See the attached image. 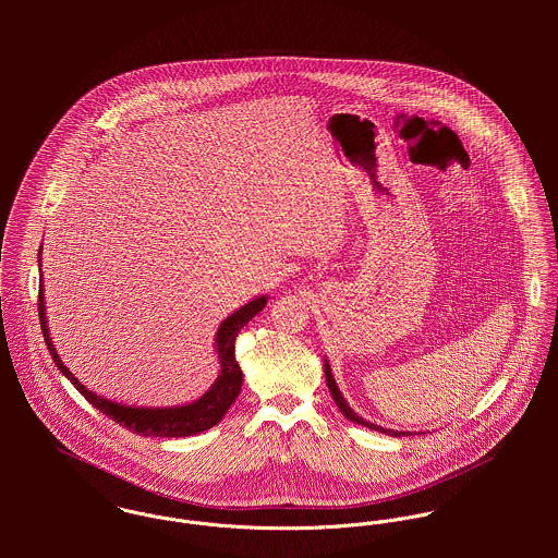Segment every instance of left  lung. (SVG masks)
I'll return each instance as SVG.
<instances>
[{
	"mask_svg": "<svg viewBox=\"0 0 558 558\" xmlns=\"http://www.w3.org/2000/svg\"><path fill=\"white\" fill-rule=\"evenodd\" d=\"M324 374H326V385H328V391H330V396L335 399V403L339 405V410L350 418V421H354V423H359V425H365V427H369V429H374V432H385V434H389V436H405L403 432H391V429H383V427H378V425H374V423H369V421H365V418H361L354 410H350V405L345 403V399L341 396V391L337 389V385H335V378H332V374H330V367H328V363H324Z\"/></svg>",
	"mask_w": 558,
	"mask_h": 558,
	"instance_id": "1",
	"label": "left lung"
}]
</instances>
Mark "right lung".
Returning <instances> with one entry per match:
<instances>
[{
    "label": "right lung",
    "mask_w": 558,
    "mask_h": 558,
    "mask_svg": "<svg viewBox=\"0 0 558 558\" xmlns=\"http://www.w3.org/2000/svg\"><path fill=\"white\" fill-rule=\"evenodd\" d=\"M40 262V259H38ZM266 305V296L255 299L240 307L236 314H232L219 326L217 332V350H219V361H221V374L213 389L197 399L195 403L189 405H178V408H133V405H122L113 403L109 399H102L92 391H87L80 380L66 369V365L60 361L51 339H49V328H47V316H45V301H43V281H40V292H38V318H40V328L45 343L49 348L51 359L56 361L58 369L75 385L83 398L87 399L96 410L120 423L133 434L142 436H159V438H180V436H191L204 429H210L217 425L223 414L230 410L234 399L239 398L240 385H242V372L239 363L234 359V341L239 337L240 328L251 318H255Z\"/></svg>",
    "instance_id": "right-lung-1"
}]
</instances>
